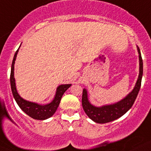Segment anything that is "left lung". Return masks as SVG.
Listing matches in <instances>:
<instances>
[{
    "mask_svg": "<svg viewBox=\"0 0 151 151\" xmlns=\"http://www.w3.org/2000/svg\"><path fill=\"white\" fill-rule=\"evenodd\" d=\"M137 50L139 60V73L138 79L132 91L129 93L121 101L112 104H106L100 107H96L93 105L89 101L87 90L85 88L83 89L82 99H81L83 109L88 117L93 122L99 124H104V123L114 121L125 114L133 106L141 87L142 78L143 75L142 58L140 50L138 47Z\"/></svg>",
    "mask_w": 151,
    "mask_h": 151,
    "instance_id": "8db88e82",
    "label": "left lung"
}]
</instances>
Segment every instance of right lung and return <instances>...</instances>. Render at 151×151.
Masks as SVG:
<instances>
[{"mask_svg":"<svg viewBox=\"0 0 151 151\" xmlns=\"http://www.w3.org/2000/svg\"><path fill=\"white\" fill-rule=\"evenodd\" d=\"M21 46V45H20ZM20 48V47H19ZM18 49L15 54L14 55L13 60H12V67H11V74H10V84H11V89H12V95L15 99V101L17 102L20 108L26 113L34 119L37 120H45L52 116V115L55 113L57 108L61 101V97L65 93L66 90L72 85L71 84H61L58 86L56 89L55 97L52 101L50 103L47 104H39L38 103L32 102L24 99L18 94L16 89V84H15V79L14 77V67H15V62L16 60L17 55H18Z\"/></svg>","mask_w":151,"mask_h":151,"instance_id":"add662e5","label":"right lung"}]
</instances>
